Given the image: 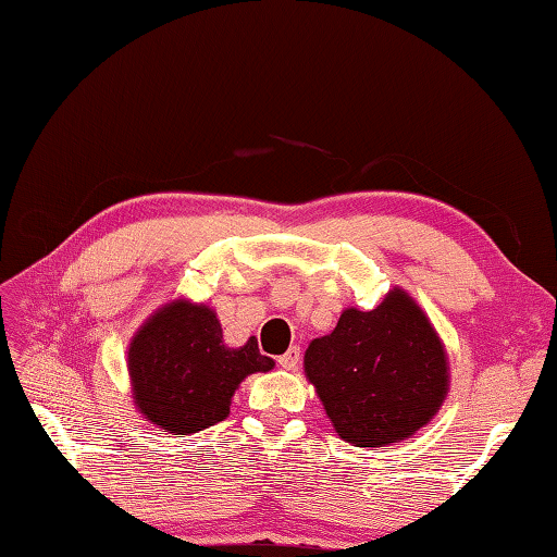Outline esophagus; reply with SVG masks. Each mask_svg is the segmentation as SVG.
Masks as SVG:
<instances>
[{
  "instance_id": "esophagus-1",
  "label": "esophagus",
  "mask_w": 557,
  "mask_h": 557,
  "mask_svg": "<svg viewBox=\"0 0 557 557\" xmlns=\"http://www.w3.org/2000/svg\"><path fill=\"white\" fill-rule=\"evenodd\" d=\"M277 363L282 366V369L294 371L301 363V349L299 347H289L285 354H282V357H277Z\"/></svg>"
}]
</instances>
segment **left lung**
<instances>
[{"label":"left lung","instance_id":"obj_1","mask_svg":"<svg viewBox=\"0 0 557 557\" xmlns=\"http://www.w3.org/2000/svg\"><path fill=\"white\" fill-rule=\"evenodd\" d=\"M304 369L337 435L357 447H387L433 419L447 393V359L433 325L405 292L373 311L347 309L313 339Z\"/></svg>","mask_w":557,"mask_h":557}]
</instances>
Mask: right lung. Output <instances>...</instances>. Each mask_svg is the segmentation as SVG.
<instances>
[{"label":"right lung","mask_w":557,"mask_h":557,"mask_svg":"<svg viewBox=\"0 0 557 557\" xmlns=\"http://www.w3.org/2000/svg\"><path fill=\"white\" fill-rule=\"evenodd\" d=\"M272 366L256 337L239 349L227 347L218 315L186 301L164 306L128 347L138 411L180 437L227 419L236 385Z\"/></svg>","instance_id":"1"}]
</instances>
